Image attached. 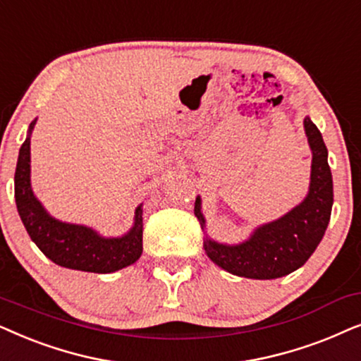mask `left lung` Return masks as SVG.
I'll use <instances>...</instances> for the list:
<instances>
[{"instance_id":"8db88e82","label":"left lung","mask_w":361,"mask_h":361,"mask_svg":"<svg viewBox=\"0 0 361 361\" xmlns=\"http://www.w3.org/2000/svg\"><path fill=\"white\" fill-rule=\"evenodd\" d=\"M312 148L310 188L307 198L281 219L254 231L251 239L239 246H224L206 239L208 257L224 271L249 279H277L304 266L324 238L334 204V185L326 161V147L319 128L309 117L304 120ZM201 201L196 198L195 214L201 228Z\"/></svg>"}]
</instances>
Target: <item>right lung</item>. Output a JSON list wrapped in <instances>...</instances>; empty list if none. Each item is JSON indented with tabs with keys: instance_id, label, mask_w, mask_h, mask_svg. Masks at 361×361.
I'll use <instances>...</instances> for the list:
<instances>
[{
	"instance_id": "1",
	"label": "right lung",
	"mask_w": 361,
	"mask_h": 361,
	"mask_svg": "<svg viewBox=\"0 0 361 361\" xmlns=\"http://www.w3.org/2000/svg\"><path fill=\"white\" fill-rule=\"evenodd\" d=\"M35 122L30 125L27 138L19 148L14 173V198L18 213L36 246L57 266L75 271L109 274L130 266L142 256L143 226L142 206L135 211V224L122 238H102L85 226L61 223L51 218L31 190L30 137Z\"/></svg>"
}]
</instances>
